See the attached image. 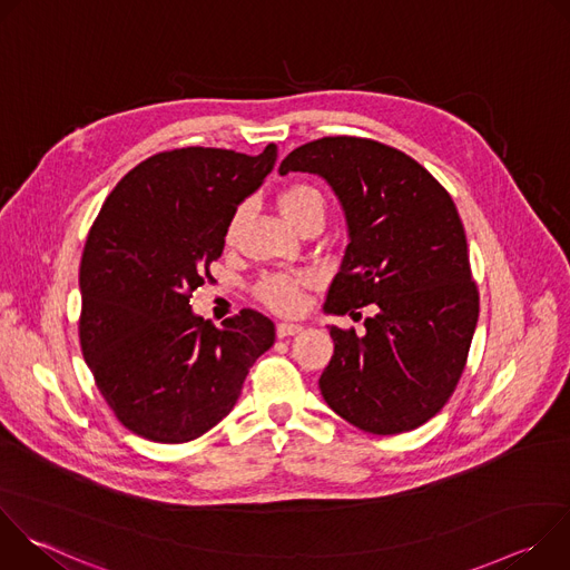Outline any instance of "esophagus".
<instances>
[{"mask_svg": "<svg viewBox=\"0 0 570 570\" xmlns=\"http://www.w3.org/2000/svg\"><path fill=\"white\" fill-rule=\"evenodd\" d=\"M302 332V324H293V322H279L277 324V338H288Z\"/></svg>", "mask_w": 570, "mask_h": 570, "instance_id": "34e87169", "label": "esophagus"}]
</instances>
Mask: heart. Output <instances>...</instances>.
<instances>
[{"label":"heart","instance_id":"b5f03b06","mask_svg":"<svg viewBox=\"0 0 570 570\" xmlns=\"http://www.w3.org/2000/svg\"><path fill=\"white\" fill-rule=\"evenodd\" d=\"M279 212L282 216L297 227L302 220L306 218H324V198L322 194L306 183H295L288 185L282 194H279ZM238 214L232 216V220L225 227V240L232 243L236 236V227H238ZM311 277L306 273H275V275H266L259 284H257V297L273 311L277 313H295L302 308V299H304V288L308 286Z\"/></svg>","mask_w":570,"mask_h":570}]
</instances>
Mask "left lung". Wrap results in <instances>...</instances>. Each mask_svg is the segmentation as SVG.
Segmentation results:
<instances>
[{
  "label": "left lung",
  "instance_id": "left-lung-1",
  "mask_svg": "<svg viewBox=\"0 0 570 570\" xmlns=\"http://www.w3.org/2000/svg\"><path fill=\"white\" fill-rule=\"evenodd\" d=\"M315 174L334 189L350 243L324 313L374 306L365 334L330 327L320 376L330 409L374 435L413 431L453 394L478 322L466 236L446 189L405 153L363 137H322L279 174ZM361 315V313H358Z\"/></svg>",
  "mask_w": 570,
  "mask_h": 570
}]
</instances>
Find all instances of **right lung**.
Instances as JSON below:
<instances>
[{
  "label": "right lung",
  "instance_id": "1",
  "mask_svg": "<svg viewBox=\"0 0 570 570\" xmlns=\"http://www.w3.org/2000/svg\"><path fill=\"white\" fill-rule=\"evenodd\" d=\"M259 155L187 146L157 153L106 198L80 259L78 336L117 420L150 442L180 444L214 429L240 394L275 324L253 311L214 327L191 311L212 279L236 207L273 171Z\"/></svg>",
  "mask_w": 570,
  "mask_h": 570
}]
</instances>
